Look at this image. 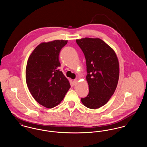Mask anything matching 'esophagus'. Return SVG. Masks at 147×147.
Returning <instances> with one entry per match:
<instances>
[{
  "label": "esophagus",
  "instance_id": "34e87169",
  "mask_svg": "<svg viewBox=\"0 0 147 147\" xmlns=\"http://www.w3.org/2000/svg\"><path fill=\"white\" fill-rule=\"evenodd\" d=\"M77 83H78V80H77V79H75V80H73V85H76V84H77Z\"/></svg>",
  "mask_w": 147,
  "mask_h": 147
}]
</instances>
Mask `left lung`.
<instances>
[{"label":"left lung","mask_w":147,"mask_h":147,"mask_svg":"<svg viewBox=\"0 0 147 147\" xmlns=\"http://www.w3.org/2000/svg\"><path fill=\"white\" fill-rule=\"evenodd\" d=\"M86 64L89 94L82 98L83 105L91 109L105 105L115 91L119 78L118 58L112 48L100 38L77 40Z\"/></svg>","instance_id":"1"}]
</instances>
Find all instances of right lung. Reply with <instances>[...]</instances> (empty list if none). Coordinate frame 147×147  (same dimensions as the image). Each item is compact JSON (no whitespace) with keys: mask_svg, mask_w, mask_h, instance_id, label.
Returning a JSON list of instances; mask_svg holds the SVG:
<instances>
[{"mask_svg":"<svg viewBox=\"0 0 147 147\" xmlns=\"http://www.w3.org/2000/svg\"><path fill=\"white\" fill-rule=\"evenodd\" d=\"M67 40H55L38 45L28 58L26 80L35 100L47 108L58 105L70 88L62 71L59 55Z\"/></svg>","mask_w":147,"mask_h":147,"instance_id":"right-lung-1","label":"right lung"}]
</instances>
